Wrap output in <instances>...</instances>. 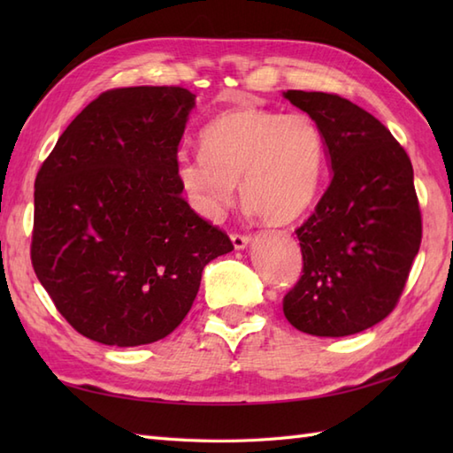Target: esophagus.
<instances>
[{
    "label": "esophagus",
    "instance_id": "34e87169",
    "mask_svg": "<svg viewBox=\"0 0 453 453\" xmlns=\"http://www.w3.org/2000/svg\"><path fill=\"white\" fill-rule=\"evenodd\" d=\"M232 243H234L235 251H243V249H247L249 243H251V235H239V234H234V235H232Z\"/></svg>",
    "mask_w": 453,
    "mask_h": 453
}]
</instances>
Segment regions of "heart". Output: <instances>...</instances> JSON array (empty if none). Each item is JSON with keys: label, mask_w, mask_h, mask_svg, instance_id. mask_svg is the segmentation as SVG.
Listing matches in <instances>:
<instances>
[{"label": "heart", "mask_w": 453, "mask_h": 453, "mask_svg": "<svg viewBox=\"0 0 453 453\" xmlns=\"http://www.w3.org/2000/svg\"><path fill=\"white\" fill-rule=\"evenodd\" d=\"M200 151L177 159V179L198 216L216 221L234 204L237 182L253 214L286 226L313 206L325 143L302 112L239 107L219 112L200 132Z\"/></svg>", "instance_id": "1"}]
</instances>
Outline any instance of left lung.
Segmentation results:
<instances>
[{
	"instance_id": "obj_1",
	"label": "left lung",
	"mask_w": 453,
	"mask_h": 453,
	"mask_svg": "<svg viewBox=\"0 0 453 453\" xmlns=\"http://www.w3.org/2000/svg\"><path fill=\"white\" fill-rule=\"evenodd\" d=\"M282 95L317 124L331 169L329 188L296 232L303 274L284 297V315L315 336L365 331L393 311L420 247L411 159L378 119L349 99Z\"/></svg>"
}]
</instances>
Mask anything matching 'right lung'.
<instances>
[{
	"label": "right lung",
	"instance_id": "1",
	"mask_svg": "<svg viewBox=\"0 0 453 453\" xmlns=\"http://www.w3.org/2000/svg\"><path fill=\"white\" fill-rule=\"evenodd\" d=\"M195 104L182 88L103 93L38 171L35 273L91 341L140 346L167 336L187 317L204 266L234 249L180 196L177 148Z\"/></svg>",
	"mask_w": 453,
	"mask_h": 453
}]
</instances>
